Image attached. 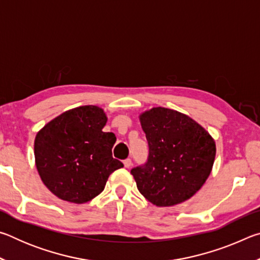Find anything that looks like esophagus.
Instances as JSON below:
<instances>
[{
    "mask_svg": "<svg viewBox=\"0 0 260 260\" xmlns=\"http://www.w3.org/2000/svg\"><path fill=\"white\" fill-rule=\"evenodd\" d=\"M124 165H125V167H127V169H128V167L132 166V159H129V158H127V159L124 160Z\"/></svg>",
    "mask_w": 260,
    "mask_h": 260,
    "instance_id": "obj_1",
    "label": "esophagus"
}]
</instances>
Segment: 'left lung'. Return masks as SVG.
<instances>
[{"label":"left lung","mask_w":260,"mask_h":260,"mask_svg":"<svg viewBox=\"0 0 260 260\" xmlns=\"http://www.w3.org/2000/svg\"><path fill=\"white\" fill-rule=\"evenodd\" d=\"M149 157L132 169L139 191L156 206H173L200 190L212 171L215 142L204 127L172 109L140 114Z\"/></svg>","instance_id":"1"}]
</instances>
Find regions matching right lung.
<instances>
[{
    "instance_id": "right-lung-1",
    "label": "right lung",
    "mask_w": 260,
    "mask_h": 260,
    "mask_svg": "<svg viewBox=\"0 0 260 260\" xmlns=\"http://www.w3.org/2000/svg\"><path fill=\"white\" fill-rule=\"evenodd\" d=\"M107 114L96 105L65 111L38 132L35 165L58 199L82 204L103 191L109 175L124 167L112 157L116 135L105 133Z\"/></svg>"
}]
</instances>
